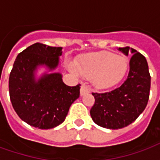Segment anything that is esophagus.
<instances>
[{"label":"esophagus","mask_w":160,"mask_h":160,"mask_svg":"<svg viewBox=\"0 0 160 160\" xmlns=\"http://www.w3.org/2000/svg\"><path fill=\"white\" fill-rule=\"evenodd\" d=\"M90 92V89L87 87L86 84H82V86L80 87V94L81 95H85V94L89 93Z\"/></svg>","instance_id":"obj_1"}]
</instances>
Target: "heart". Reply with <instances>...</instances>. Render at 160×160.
<instances>
[{
  "instance_id": "heart-1",
  "label": "heart",
  "mask_w": 160,
  "mask_h": 160,
  "mask_svg": "<svg viewBox=\"0 0 160 160\" xmlns=\"http://www.w3.org/2000/svg\"><path fill=\"white\" fill-rule=\"evenodd\" d=\"M76 67L70 65V72L75 75L80 73L82 76L92 79L98 88H108L123 79L128 69V61L124 56L102 51L84 56L77 62Z\"/></svg>"
}]
</instances>
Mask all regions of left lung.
<instances>
[{"label": "left lung", "instance_id": "1", "mask_svg": "<svg viewBox=\"0 0 160 160\" xmlns=\"http://www.w3.org/2000/svg\"><path fill=\"white\" fill-rule=\"evenodd\" d=\"M119 50L127 56L129 50L133 54L127 80L111 92H92L95 102L90 111L95 123L110 129L127 127L137 119L148 104L151 87V76L145 56L128 46L119 48Z\"/></svg>", "mask_w": 160, "mask_h": 160}]
</instances>
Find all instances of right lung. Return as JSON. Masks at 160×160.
Returning <instances> with one entry per match:
<instances>
[{"mask_svg": "<svg viewBox=\"0 0 160 160\" xmlns=\"http://www.w3.org/2000/svg\"><path fill=\"white\" fill-rule=\"evenodd\" d=\"M62 49L40 42L29 46L16 57L9 76V95L14 111L21 120L40 129L63 122L71 104L80 97V84L67 86L61 73H45L35 80L38 66L56 68Z\"/></svg>", "mask_w": 160, "mask_h": 160, "instance_id": "add662e5", "label": "right lung"}]
</instances>
